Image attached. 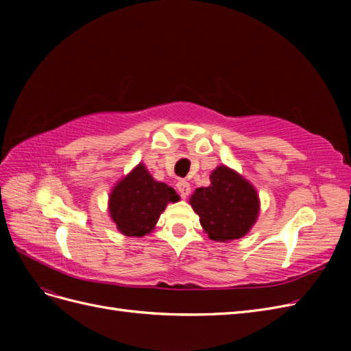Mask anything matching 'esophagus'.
Masks as SVG:
<instances>
[{
  "label": "esophagus",
  "instance_id": "34e87169",
  "mask_svg": "<svg viewBox=\"0 0 351 351\" xmlns=\"http://www.w3.org/2000/svg\"><path fill=\"white\" fill-rule=\"evenodd\" d=\"M177 190L178 193L182 195V197H187L189 193H190V184L186 182V180H178L177 182Z\"/></svg>",
  "mask_w": 351,
  "mask_h": 351
}]
</instances>
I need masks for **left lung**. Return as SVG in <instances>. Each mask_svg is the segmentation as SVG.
Returning <instances> with one entry per match:
<instances>
[{"label":"left lung","mask_w":351,"mask_h":351,"mask_svg":"<svg viewBox=\"0 0 351 351\" xmlns=\"http://www.w3.org/2000/svg\"><path fill=\"white\" fill-rule=\"evenodd\" d=\"M210 184L199 187L190 205L199 215L202 228L210 240L227 243L246 236L259 215V196L254 187L234 169L217 167Z\"/></svg>","instance_id":"1"}]
</instances>
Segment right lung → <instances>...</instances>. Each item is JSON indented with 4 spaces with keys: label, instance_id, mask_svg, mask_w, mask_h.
<instances>
[{
    "label": "right lung",
    "instance_id": "right-lung-1",
    "mask_svg": "<svg viewBox=\"0 0 351 351\" xmlns=\"http://www.w3.org/2000/svg\"><path fill=\"white\" fill-rule=\"evenodd\" d=\"M180 196L173 187L155 182L143 164L114 186L108 199V210L117 228L127 237H143L155 228L169 202Z\"/></svg>",
    "mask_w": 351,
    "mask_h": 351
}]
</instances>
